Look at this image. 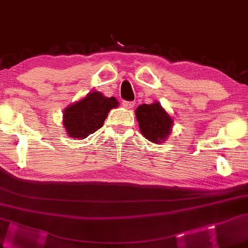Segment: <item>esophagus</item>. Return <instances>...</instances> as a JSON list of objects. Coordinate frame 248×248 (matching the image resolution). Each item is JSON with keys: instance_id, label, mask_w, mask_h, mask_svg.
<instances>
[{"instance_id": "esophagus-1", "label": "esophagus", "mask_w": 248, "mask_h": 248, "mask_svg": "<svg viewBox=\"0 0 248 248\" xmlns=\"http://www.w3.org/2000/svg\"><path fill=\"white\" fill-rule=\"evenodd\" d=\"M122 105H124V108H134V105H135V102H127V101H124V103H122Z\"/></svg>"}]
</instances>
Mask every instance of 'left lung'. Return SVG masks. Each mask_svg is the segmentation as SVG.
<instances>
[{"label":"left lung","instance_id":"obj_1","mask_svg":"<svg viewBox=\"0 0 248 248\" xmlns=\"http://www.w3.org/2000/svg\"><path fill=\"white\" fill-rule=\"evenodd\" d=\"M135 114L139 121L140 133L150 142H164L171 133L173 119L165 111L160 103L140 105Z\"/></svg>","mask_w":248,"mask_h":248}]
</instances>
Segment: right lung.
<instances>
[{
  "mask_svg": "<svg viewBox=\"0 0 248 248\" xmlns=\"http://www.w3.org/2000/svg\"><path fill=\"white\" fill-rule=\"evenodd\" d=\"M114 97H105L99 92H92L80 101L64 109L62 124L68 136L83 140L103 127L108 112L118 108Z\"/></svg>",
  "mask_w": 248,
  "mask_h": 248,
  "instance_id": "obj_1",
  "label": "right lung"
}]
</instances>
